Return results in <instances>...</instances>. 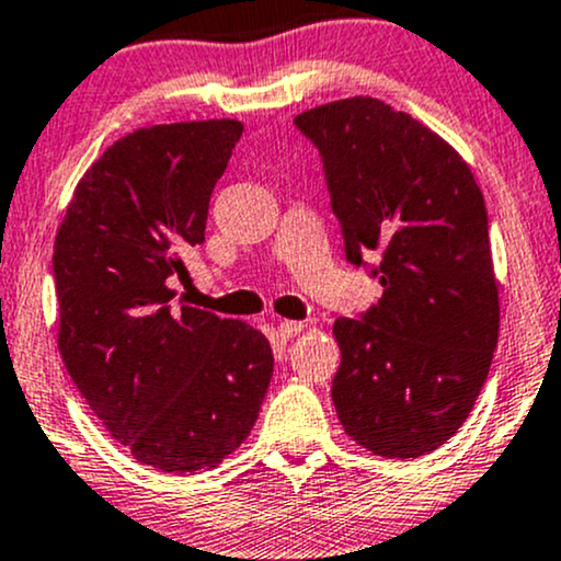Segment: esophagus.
I'll use <instances>...</instances> for the list:
<instances>
[{
  "mask_svg": "<svg viewBox=\"0 0 561 561\" xmlns=\"http://www.w3.org/2000/svg\"><path fill=\"white\" fill-rule=\"evenodd\" d=\"M305 331V323L301 320H280L278 323V336L280 339H294Z\"/></svg>",
  "mask_w": 561,
  "mask_h": 561,
  "instance_id": "34e87169",
  "label": "esophagus"
}]
</instances>
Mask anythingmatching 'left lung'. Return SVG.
I'll use <instances>...</instances> for the list:
<instances>
[{
  "label": "left lung",
  "mask_w": 561,
  "mask_h": 561,
  "mask_svg": "<svg viewBox=\"0 0 561 561\" xmlns=\"http://www.w3.org/2000/svg\"><path fill=\"white\" fill-rule=\"evenodd\" d=\"M294 124L323 159L347 260L379 256V305L333 323L339 421L376 456H426L461 430L499 344L482 191L443 137L376 98L318 105Z\"/></svg>",
  "instance_id": "obj_1"
}]
</instances>
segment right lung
Masks as SVG:
<instances>
[{"label":"right lung","instance_id":"right-lung-1","mask_svg":"<svg viewBox=\"0 0 561 561\" xmlns=\"http://www.w3.org/2000/svg\"><path fill=\"white\" fill-rule=\"evenodd\" d=\"M241 135L232 118L131 131L87 169L55 238L62 363L111 437L169 474L230 456L273 379L262 331L169 310V280L182 251L204 243L211 191Z\"/></svg>","mask_w":561,"mask_h":561}]
</instances>
